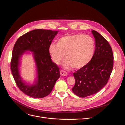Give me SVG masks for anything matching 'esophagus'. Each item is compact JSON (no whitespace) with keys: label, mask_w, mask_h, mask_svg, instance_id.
I'll use <instances>...</instances> for the list:
<instances>
[{"label":"esophagus","mask_w":125,"mask_h":125,"mask_svg":"<svg viewBox=\"0 0 125 125\" xmlns=\"http://www.w3.org/2000/svg\"><path fill=\"white\" fill-rule=\"evenodd\" d=\"M60 74L61 76H66L67 75V73H66V72L64 71V70H62L60 71Z\"/></svg>","instance_id":"esophagus-1"}]
</instances>
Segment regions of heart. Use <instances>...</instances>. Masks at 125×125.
I'll list each match as a JSON object with an SVG mask.
<instances>
[{"mask_svg": "<svg viewBox=\"0 0 125 125\" xmlns=\"http://www.w3.org/2000/svg\"><path fill=\"white\" fill-rule=\"evenodd\" d=\"M94 51V39L88 35H66L59 38L57 44L52 43L49 53L52 61L60 64L64 57L63 66L79 69L87 65L92 58Z\"/></svg>", "mask_w": 125, "mask_h": 125, "instance_id": "obj_1", "label": "heart"}]
</instances>
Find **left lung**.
Here are the masks:
<instances>
[{
    "label": "left lung",
    "instance_id": "obj_1",
    "mask_svg": "<svg viewBox=\"0 0 125 125\" xmlns=\"http://www.w3.org/2000/svg\"><path fill=\"white\" fill-rule=\"evenodd\" d=\"M95 51L91 60L73 73L75 84L73 92L77 96L86 97L95 94L107 83L114 67V55L105 38L95 30Z\"/></svg>",
    "mask_w": 125,
    "mask_h": 125
}]
</instances>
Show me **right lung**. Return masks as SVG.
<instances>
[{"label": "right lung", "instance_id": "add662e5", "mask_svg": "<svg viewBox=\"0 0 125 125\" xmlns=\"http://www.w3.org/2000/svg\"><path fill=\"white\" fill-rule=\"evenodd\" d=\"M58 31L35 29L20 37L12 52L10 69L17 86L22 92L33 98H43L52 92L57 80L60 76L59 68L52 61L49 47ZM26 50L33 54L38 69V81L31 86L23 83L18 71L19 60Z\"/></svg>", "mask_w": 125, "mask_h": 125}]
</instances>
